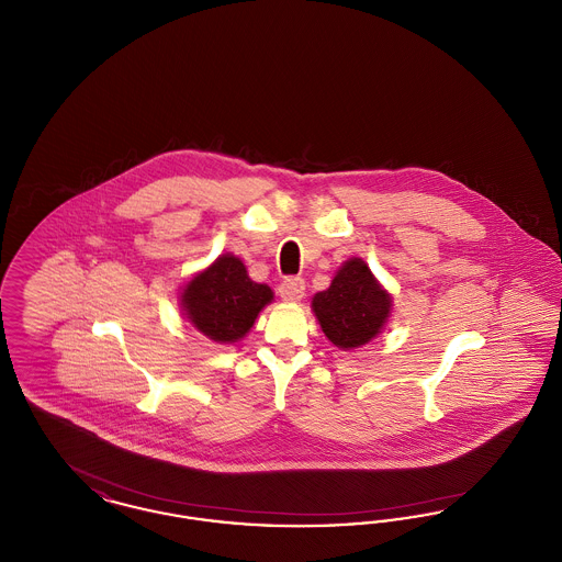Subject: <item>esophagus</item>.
<instances>
[{"label": "esophagus", "instance_id": "esophagus-1", "mask_svg": "<svg viewBox=\"0 0 562 562\" xmlns=\"http://www.w3.org/2000/svg\"><path fill=\"white\" fill-rule=\"evenodd\" d=\"M278 293H280V296H282L284 301L296 303V301H301L303 294H305V282H303L301 278H286V280L280 284Z\"/></svg>", "mask_w": 562, "mask_h": 562}]
</instances>
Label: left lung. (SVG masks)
Returning a JSON list of instances; mask_svg holds the SVG:
<instances>
[{"instance_id": "1", "label": "left lung", "mask_w": 562, "mask_h": 562, "mask_svg": "<svg viewBox=\"0 0 562 562\" xmlns=\"http://www.w3.org/2000/svg\"><path fill=\"white\" fill-rule=\"evenodd\" d=\"M392 294L374 278L367 261L351 257L335 271L330 286L312 296V312L335 348H362L392 316Z\"/></svg>"}]
</instances>
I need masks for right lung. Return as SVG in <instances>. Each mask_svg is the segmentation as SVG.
<instances>
[{"label":"right lung","instance_id":"1","mask_svg":"<svg viewBox=\"0 0 562 562\" xmlns=\"http://www.w3.org/2000/svg\"><path fill=\"white\" fill-rule=\"evenodd\" d=\"M273 301L268 284L250 280L240 257L218 255L181 286L183 318L214 344H238Z\"/></svg>","mask_w":562,"mask_h":562}]
</instances>
